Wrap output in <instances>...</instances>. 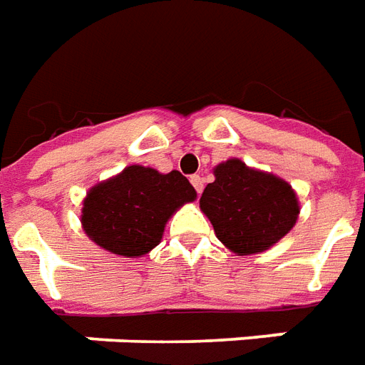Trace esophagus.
I'll return each mask as SVG.
<instances>
[{
  "mask_svg": "<svg viewBox=\"0 0 365 365\" xmlns=\"http://www.w3.org/2000/svg\"><path fill=\"white\" fill-rule=\"evenodd\" d=\"M191 183H193V187H195L197 193L203 191V178H201V175H191Z\"/></svg>",
  "mask_w": 365,
  "mask_h": 365,
  "instance_id": "1",
  "label": "esophagus"
}]
</instances>
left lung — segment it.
<instances>
[{
	"label": "left lung",
	"mask_w": 365,
	"mask_h": 365,
	"mask_svg": "<svg viewBox=\"0 0 365 365\" xmlns=\"http://www.w3.org/2000/svg\"><path fill=\"white\" fill-rule=\"evenodd\" d=\"M199 207L230 252L252 256L268 250L299 219V197L279 175L229 158L213 168Z\"/></svg>",
	"instance_id": "left-lung-1"
}]
</instances>
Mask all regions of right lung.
Returning a JSON list of instances; mask_svg holds the SVG:
<instances>
[{
	"label": "right lung",
	"mask_w": 365,
	"mask_h": 365,
	"mask_svg": "<svg viewBox=\"0 0 365 365\" xmlns=\"http://www.w3.org/2000/svg\"><path fill=\"white\" fill-rule=\"evenodd\" d=\"M197 197L178 170L162 174L140 164L96 183L82 201V229L107 252L140 258L160 245L170 217Z\"/></svg>",
	"instance_id": "obj_1"
}]
</instances>
